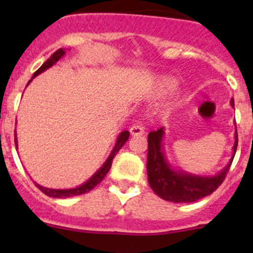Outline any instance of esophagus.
<instances>
[{
  "instance_id": "esophagus-1",
  "label": "esophagus",
  "mask_w": 253,
  "mask_h": 253,
  "mask_svg": "<svg viewBox=\"0 0 253 253\" xmlns=\"http://www.w3.org/2000/svg\"><path fill=\"white\" fill-rule=\"evenodd\" d=\"M129 132H131L132 136H141V134L144 133V127L141 126V125H133L129 128Z\"/></svg>"
}]
</instances>
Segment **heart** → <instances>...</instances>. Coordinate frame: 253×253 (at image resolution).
<instances>
[{"label":"heart","instance_id":"b5f03b06","mask_svg":"<svg viewBox=\"0 0 253 253\" xmlns=\"http://www.w3.org/2000/svg\"><path fill=\"white\" fill-rule=\"evenodd\" d=\"M175 86H176L175 81H172V79H170V78H163L162 81H160V83H159L160 90L164 91V93L172 90Z\"/></svg>","mask_w":253,"mask_h":253}]
</instances>
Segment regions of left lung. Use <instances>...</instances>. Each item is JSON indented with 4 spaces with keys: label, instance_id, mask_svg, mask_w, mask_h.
<instances>
[{
    "label": "left lung",
    "instance_id": "left-lung-1",
    "mask_svg": "<svg viewBox=\"0 0 253 253\" xmlns=\"http://www.w3.org/2000/svg\"><path fill=\"white\" fill-rule=\"evenodd\" d=\"M234 106V99L230 100ZM164 128L148 134L147 172L152 190L165 201L174 203H191L213 193L223 183L237 149V131L235 132L233 158L225 168L214 176H198L185 171H176L165 158L163 147Z\"/></svg>",
    "mask_w": 253,
    "mask_h": 253
}]
</instances>
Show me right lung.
<instances>
[{
  "label": "right lung",
  "instance_id": "right-lung-1",
  "mask_svg": "<svg viewBox=\"0 0 253 253\" xmlns=\"http://www.w3.org/2000/svg\"><path fill=\"white\" fill-rule=\"evenodd\" d=\"M65 53H66V51L63 50V48H58L57 51H55V52H53L52 55L50 56V58H47V60L45 61L44 63H42V67H40L39 70H38L37 72L34 73L33 78H35L38 75H40L42 72H44V71L47 70V68L52 67V66L55 65V63L57 62V61L60 60V58L62 57ZM32 79L28 82V84L32 82ZM28 84H27V85H28ZM128 138H129V132L128 131H124V132H121V133H120V136L117 137L116 144H115L114 149H112V152H111V154L109 155V158L106 159V162L104 163L103 167H101L100 169H99L98 171L95 172V174L91 176V177L89 178L88 181H85L83 185L78 186V187H76V188H68V190H52V188H47V187H44V186H40L39 183H37V182H35V186H37V187L39 188L42 192H44L45 195L48 196V197H53V198H68V197H73V196H79V195H83V193L89 192V191L93 190V188L95 187L96 185H99V183L103 181V178L105 177L106 174L109 172V170H110L111 164H112V159H114L115 155L119 153V150L121 149L122 147H124V144L127 142V139H128ZM14 143H16V148L18 149L16 129H14Z\"/></svg>",
  "mask_w": 253,
  "mask_h": 253
}]
</instances>
